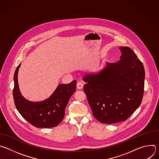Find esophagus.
I'll return each mask as SVG.
<instances>
[{
	"label": "esophagus",
	"instance_id": "esophagus-1",
	"mask_svg": "<svg viewBox=\"0 0 159 159\" xmlns=\"http://www.w3.org/2000/svg\"><path fill=\"white\" fill-rule=\"evenodd\" d=\"M77 87L79 89H82L83 88V84L82 82H78L77 84Z\"/></svg>",
	"mask_w": 159,
	"mask_h": 159
}]
</instances>
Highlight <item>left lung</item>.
<instances>
[{"label":"left lung","mask_w":159,"mask_h":159,"mask_svg":"<svg viewBox=\"0 0 159 159\" xmlns=\"http://www.w3.org/2000/svg\"><path fill=\"white\" fill-rule=\"evenodd\" d=\"M119 48L120 60L107 62L100 72L83 77L88 102L95 118L102 123L125 121L140 106L143 99V63L130 48Z\"/></svg>","instance_id":"8db88e82"}]
</instances>
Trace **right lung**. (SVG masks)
<instances>
[{
	"instance_id": "1",
	"label": "right lung",
	"mask_w": 159,
	"mask_h": 159,
	"mask_svg": "<svg viewBox=\"0 0 159 159\" xmlns=\"http://www.w3.org/2000/svg\"><path fill=\"white\" fill-rule=\"evenodd\" d=\"M20 63L14 75L13 98L17 110L27 121L37 128H53L63 119L65 110L72 95L75 92L76 80L70 84H59L49 98L40 102H33L21 94L17 74Z\"/></svg>"
}]
</instances>
